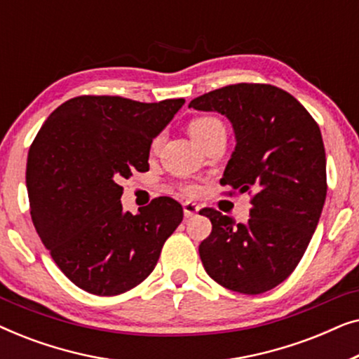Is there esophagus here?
<instances>
[{
    "mask_svg": "<svg viewBox=\"0 0 359 359\" xmlns=\"http://www.w3.org/2000/svg\"><path fill=\"white\" fill-rule=\"evenodd\" d=\"M183 210H184L186 219L194 217V215H198V212H199V205L196 203H191V201H186V203L183 204Z\"/></svg>",
    "mask_w": 359,
    "mask_h": 359,
    "instance_id": "1",
    "label": "esophagus"
}]
</instances>
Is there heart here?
Listing matches in <instances>:
<instances>
[{"mask_svg":"<svg viewBox=\"0 0 359 359\" xmlns=\"http://www.w3.org/2000/svg\"><path fill=\"white\" fill-rule=\"evenodd\" d=\"M224 126L222 122H220L219 119H215V117H210V116H205V117H198V119H194L193 122L189 124V134L191 137H193V140L198 144V142H201L203 139H205V137L212 134V132L215 130H222ZM158 144V139H156L154 142V145ZM186 191L188 193H193L194 188H186Z\"/></svg>","mask_w":359,"mask_h":359,"instance_id":"obj_1","label":"heart"}]
</instances>
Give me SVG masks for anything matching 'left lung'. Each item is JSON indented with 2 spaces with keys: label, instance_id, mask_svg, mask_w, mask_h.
Instances as JSON below:
<instances>
[{
  "label": "left lung",
  "instance_id": "8db88e82",
  "mask_svg": "<svg viewBox=\"0 0 359 359\" xmlns=\"http://www.w3.org/2000/svg\"><path fill=\"white\" fill-rule=\"evenodd\" d=\"M232 124L235 149L222 184L253 193L250 219L204 209L212 232L199 245L205 273L230 291L262 294L301 262L327 196V160L316 121L296 97L271 85L240 83L189 102Z\"/></svg>",
  "mask_w": 359,
  "mask_h": 359
}]
</instances>
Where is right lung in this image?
<instances>
[{
	"instance_id": "obj_1",
	"label": "right lung",
	"mask_w": 359,
	"mask_h": 359,
	"mask_svg": "<svg viewBox=\"0 0 359 359\" xmlns=\"http://www.w3.org/2000/svg\"><path fill=\"white\" fill-rule=\"evenodd\" d=\"M184 104L80 96L58 106L32 142L26 186L31 217L63 274L83 291L116 296L154 271L183 208L156 198L122 209V180L149 170L151 142Z\"/></svg>"
}]
</instances>
